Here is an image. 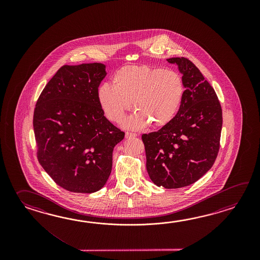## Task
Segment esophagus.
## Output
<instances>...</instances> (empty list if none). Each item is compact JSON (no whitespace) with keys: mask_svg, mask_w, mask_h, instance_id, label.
Instances as JSON below:
<instances>
[{"mask_svg":"<svg viewBox=\"0 0 260 260\" xmlns=\"http://www.w3.org/2000/svg\"><path fill=\"white\" fill-rule=\"evenodd\" d=\"M137 136H138V135H137V134H134V133H125V138H136Z\"/></svg>","mask_w":260,"mask_h":260,"instance_id":"1","label":"esophagus"}]
</instances>
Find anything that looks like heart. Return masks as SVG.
<instances>
[{"label":"heart","instance_id":"obj_1","mask_svg":"<svg viewBox=\"0 0 260 260\" xmlns=\"http://www.w3.org/2000/svg\"><path fill=\"white\" fill-rule=\"evenodd\" d=\"M112 86L101 84L98 100L105 116L121 122L133 108L136 113L124 121V127L140 130L151 123L162 127L176 116L185 87L182 78L174 71L145 66H124L111 78Z\"/></svg>","mask_w":260,"mask_h":260}]
</instances>
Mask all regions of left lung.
I'll return each mask as SVG.
<instances>
[{"mask_svg": "<svg viewBox=\"0 0 260 260\" xmlns=\"http://www.w3.org/2000/svg\"><path fill=\"white\" fill-rule=\"evenodd\" d=\"M182 74L185 93L171 122L143 134L147 171L158 187L178 188L196 182L214 165L219 150L222 109L199 69L185 57H172Z\"/></svg>", "mask_w": 260, "mask_h": 260, "instance_id": "left-lung-1", "label": "left lung"}]
</instances>
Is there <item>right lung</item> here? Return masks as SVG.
<instances>
[{
    "instance_id": "obj_1",
    "label": "right lung",
    "mask_w": 260,
    "mask_h": 260,
    "mask_svg": "<svg viewBox=\"0 0 260 260\" xmlns=\"http://www.w3.org/2000/svg\"><path fill=\"white\" fill-rule=\"evenodd\" d=\"M106 75L102 63L61 67L36 103L38 160L69 191L93 193L103 188L111 175L113 149L124 138L104 116L98 100Z\"/></svg>"
}]
</instances>
